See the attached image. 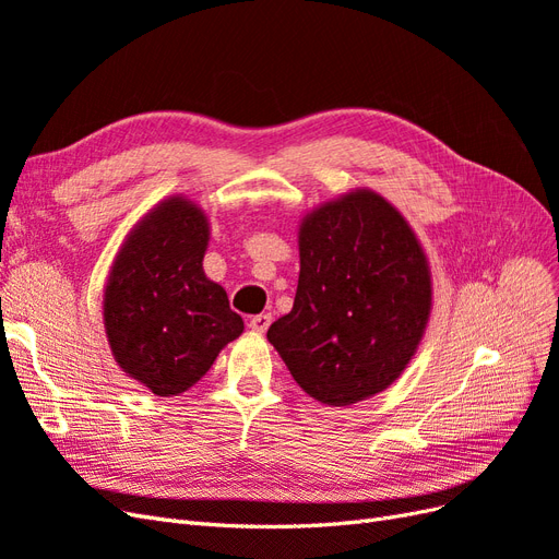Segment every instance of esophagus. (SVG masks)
<instances>
[{
  "instance_id": "esophagus-1",
  "label": "esophagus",
  "mask_w": 559,
  "mask_h": 559,
  "mask_svg": "<svg viewBox=\"0 0 559 559\" xmlns=\"http://www.w3.org/2000/svg\"><path fill=\"white\" fill-rule=\"evenodd\" d=\"M270 321H273V317H270V314H253L249 319V329L257 331V333H265L267 326H270Z\"/></svg>"
}]
</instances>
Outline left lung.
<instances>
[{"instance_id": "8db88e82", "label": "left lung", "mask_w": 559, "mask_h": 559, "mask_svg": "<svg viewBox=\"0 0 559 559\" xmlns=\"http://www.w3.org/2000/svg\"><path fill=\"white\" fill-rule=\"evenodd\" d=\"M294 308L267 329L302 392L345 405L394 384L425 337L433 286L425 247L380 193L354 189L300 218Z\"/></svg>"}]
</instances>
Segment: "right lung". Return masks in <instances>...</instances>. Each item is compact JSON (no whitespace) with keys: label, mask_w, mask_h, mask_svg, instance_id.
<instances>
[{"label":"right lung","mask_w":559,"mask_h":559,"mask_svg":"<svg viewBox=\"0 0 559 559\" xmlns=\"http://www.w3.org/2000/svg\"><path fill=\"white\" fill-rule=\"evenodd\" d=\"M210 218L170 195L130 228L105 284L103 317L116 364L156 396H179L212 368L245 321L202 259Z\"/></svg>","instance_id":"add662e5"}]
</instances>
